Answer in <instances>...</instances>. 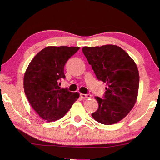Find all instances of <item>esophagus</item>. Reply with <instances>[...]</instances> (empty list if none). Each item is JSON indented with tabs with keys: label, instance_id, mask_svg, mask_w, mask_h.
Masks as SVG:
<instances>
[{
	"label": "esophagus",
	"instance_id": "esophagus-1",
	"mask_svg": "<svg viewBox=\"0 0 160 160\" xmlns=\"http://www.w3.org/2000/svg\"><path fill=\"white\" fill-rule=\"evenodd\" d=\"M80 96L83 99H88V98H90L91 96L90 94H84V93H80Z\"/></svg>",
	"mask_w": 160,
	"mask_h": 160
}]
</instances>
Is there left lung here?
I'll list each match as a JSON object with an SVG mask.
<instances>
[{"label": "left lung", "mask_w": 160, "mask_h": 160, "mask_svg": "<svg viewBox=\"0 0 160 160\" xmlns=\"http://www.w3.org/2000/svg\"><path fill=\"white\" fill-rule=\"evenodd\" d=\"M82 52L98 79L107 84L104 98L95 97L99 107L92 117L103 124L117 123L136 102L140 82L136 64L124 49L114 45L84 47Z\"/></svg>", "instance_id": "8db88e82"}]
</instances>
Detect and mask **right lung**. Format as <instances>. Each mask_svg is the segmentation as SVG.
Returning <instances> with one entry per match:
<instances>
[{
	"label": "right lung",
	"instance_id": "1",
	"mask_svg": "<svg viewBox=\"0 0 160 160\" xmlns=\"http://www.w3.org/2000/svg\"><path fill=\"white\" fill-rule=\"evenodd\" d=\"M79 47L49 46L40 51L29 63L24 76V90L29 102L47 122L60 120L80 96L60 88L65 78L64 67Z\"/></svg>",
	"mask_w": 160,
	"mask_h": 160
}]
</instances>
